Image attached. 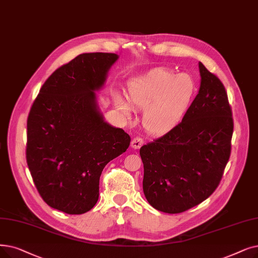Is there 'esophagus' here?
<instances>
[{"label": "esophagus", "instance_id": "34e87169", "mask_svg": "<svg viewBox=\"0 0 258 258\" xmlns=\"http://www.w3.org/2000/svg\"><path fill=\"white\" fill-rule=\"evenodd\" d=\"M143 143H144V141H143V139L142 138H140V137H135L134 138L133 140H132V142H131V147L133 148V149H140L142 145H143Z\"/></svg>", "mask_w": 258, "mask_h": 258}]
</instances>
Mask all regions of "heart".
Listing matches in <instances>:
<instances>
[{
  "instance_id": "heart-1",
  "label": "heart",
  "mask_w": 258,
  "mask_h": 258,
  "mask_svg": "<svg viewBox=\"0 0 258 258\" xmlns=\"http://www.w3.org/2000/svg\"><path fill=\"white\" fill-rule=\"evenodd\" d=\"M196 87V81L189 74L176 75L172 70L154 69L133 79L127 85V101L116 96L115 105L127 119L134 115L132 106L143 109L144 128L159 135L181 121L193 101Z\"/></svg>"
}]
</instances>
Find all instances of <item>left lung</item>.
Returning a JSON list of instances; mask_svg holds the SVG:
<instances>
[{"label":"left lung","instance_id":"obj_1","mask_svg":"<svg viewBox=\"0 0 258 258\" xmlns=\"http://www.w3.org/2000/svg\"><path fill=\"white\" fill-rule=\"evenodd\" d=\"M199 73V92L182 121L140 149L145 198L169 214L211 196L231 154L234 123L226 88L201 62Z\"/></svg>","mask_w":258,"mask_h":258}]
</instances>
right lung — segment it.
I'll list each match as a JSON object with an SVG mask.
<instances>
[{
  "label": "right lung",
  "instance_id": "obj_1",
  "mask_svg": "<svg viewBox=\"0 0 258 258\" xmlns=\"http://www.w3.org/2000/svg\"><path fill=\"white\" fill-rule=\"evenodd\" d=\"M116 53H82L43 84L27 119L26 160L45 203L67 214L97 204L104 166L130 147L131 137L100 113L102 88Z\"/></svg>",
  "mask_w": 258,
  "mask_h": 258
}]
</instances>
